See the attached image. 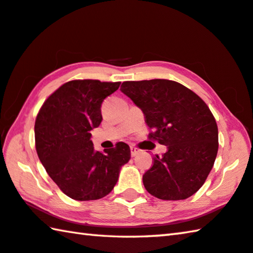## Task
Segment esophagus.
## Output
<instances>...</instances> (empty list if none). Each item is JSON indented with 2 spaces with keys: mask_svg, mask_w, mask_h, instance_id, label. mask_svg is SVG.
<instances>
[{
  "mask_svg": "<svg viewBox=\"0 0 253 253\" xmlns=\"http://www.w3.org/2000/svg\"><path fill=\"white\" fill-rule=\"evenodd\" d=\"M139 153H140V149L139 148H137L135 146H130V154H131L132 157L136 156V155H138Z\"/></svg>",
  "mask_w": 253,
  "mask_h": 253,
  "instance_id": "1",
  "label": "esophagus"
}]
</instances>
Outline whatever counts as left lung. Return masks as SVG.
<instances>
[{
	"label": "left lung",
	"instance_id": "left-lung-1",
	"mask_svg": "<svg viewBox=\"0 0 253 253\" xmlns=\"http://www.w3.org/2000/svg\"><path fill=\"white\" fill-rule=\"evenodd\" d=\"M125 93L144 113L149 139L168 146L143 175L148 193L161 200H185L198 192L211 172L219 148L215 118L208 105L176 81H125Z\"/></svg>",
	"mask_w": 253,
	"mask_h": 253
}]
</instances>
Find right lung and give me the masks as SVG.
<instances>
[{
	"instance_id": "obj_1",
	"label": "right lung",
	"mask_w": 253,
	"mask_h": 253,
	"mask_svg": "<svg viewBox=\"0 0 253 253\" xmlns=\"http://www.w3.org/2000/svg\"><path fill=\"white\" fill-rule=\"evenodd\" d=\"M121 83L71 80L48 97L34 124L36 149L46 173L60 190L77 201L98 200L109 194L130 148L119 142L96 152L90 131L102 121L101 104Z\"/></svg>"
}]
</instances>
